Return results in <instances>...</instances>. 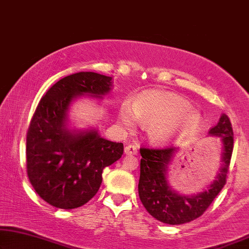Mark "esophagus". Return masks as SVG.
<instances>
[{"mask_svg": "<svg viewBox=\"0 0 249 249\" xmlns=\"http://www.w3.org/2000/svg\"><path fill=\"white\" fill-rule=\"evenodd\" d=\"M124 152L126 155H138V146L134 144H129L127 146H125Z\"/></svg>", "mask_w": 249, "mask_h": 249, "instance_id": "34e87169", "label": "esophagus"}]
</instances>
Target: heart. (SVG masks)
Segmentation results:
<instances>
[{
	"label": "heart",
	"instance_id": "b5f03b06",
	"mask_svg": "<svg viewBox=\"0 0 249 249\" xmlns=\"http://www.w3.org/2000/svg\"><path fill=\"white\" fill-rule=\"evenodd\" d=\"M139 120L148 124V134L153 141L167 142L193 132L201 117L177 94L146 91L136 98L133 106L123 103L120 108V122L125 128L133 127Z\"/></svg>",
	"mask_w": 249,
	"mask_h": 249
}]
</instances>
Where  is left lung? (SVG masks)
I'll return each mask as SVG.
<instances>
[{
    "label": "left lung",
    "mask_w": 249,
    "mask_h": 249,
    "mask_svg": "<svg viewBox=\"0 0 249 249\" xmlns=\"http://www.w3.org/2000/svg\"><path fill=\"white\" fill-rule=\"evenodd\" d=\"M210 134L219 136L223 143V166L216 179L201 193L186 196L175 192L168 185L166 175L177 149L141 148L139 196L146 211L159 221L168 225H183L197 219L206 211L213 199L227 183L233 150V132L229 117L222 114L219 123L210 129Z\"/></svg>",
    "instance_id": "obj_1"
}]
</instances>
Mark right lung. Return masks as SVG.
<instances>
[{"mask_svg": "<svg viewBox=\"0 0 249 249\" xmlns=\"http://www.w3.org/2000/svg\"><path fill=\"white\" fill-rule=\"evenodd\" d=\"M111 78L94 72L68 75L41 98L27 132V174L36 193L58 209L80 208L99 190L103 171L123 155V143L101 138L96 129L66 128L72 100L109 92Z\"/></svg>", "mask_w": 249, "mask_h": 249, "instance_id": "add662e5", "label": "right lung"}]
</instances>
